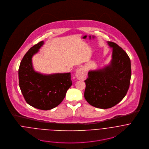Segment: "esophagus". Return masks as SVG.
<instances>
[{
	"label": "esophagus",
	"mask_w": 149,
	"mask_h": 149,
	"mask_svg": "<svg viewBox=\"0 0 149 149\" xmlns=\"http://www.w3.org/2000/svg\"><path fill=\"white\" fill-rule=\"evenodd\" d=\"M75 76L76 78L79 80H84L86 77V72L84 68L79 69L76 73Z\"/></svg>",
	"instance_id": "obj_1"
}]
</instances>
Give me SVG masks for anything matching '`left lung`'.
<instances>
[{"label": "left lung", "mask_w": 149, "mask_h": 149, "mask_svg": "<svg viewBox=\"0 0 149 149\" xmlns=\"http://www.w3.org/2000/svg\"><path fill=\"white\" fill-rule=\"evenodd\" d=\"M107 42L113 48L111 63L102 69L89 71L84 81L85 100L102 109L115 106L125 97L131 76V61L126 52L116 43Z\"/></svg>", "instance_id": "left-lung-1"}]
</instances>
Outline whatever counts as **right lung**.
Returning <instances> with one entry per match:
<instances>
[{
  "label": "right lung",
  "mask_w": 149,
  "mask_h": 149,
  "mask_svg": "<svg viewBox=\"0 0 149 149\" xmlns=\"http://www.w3.org/2000/svg\"><path fill=\"white\" fill-rule=\"evenodd\" d=\"M43 41L36 44L25 54L18 70L19 84L22 93L29 105L48 110L58 106L72 84L70 73L43 75L33 68L31 58L42 46Z\"/></svg>",
  "instance_id": "1"
}]
</instances>
